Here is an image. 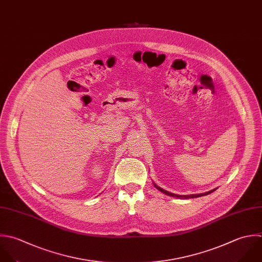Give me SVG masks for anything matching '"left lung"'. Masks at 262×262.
<instances>
[{"label": "left lung", "mask_w": 262, "mask_h": 262, "mask_svg": "<svg viewBox=\"0 0 262 262\" xmlns=\"http://www.w3.org/2000/svg\"><path fill=\"white\" fill-rule=\"evenodd\" d=\"M155 186V188L157 189V190H159L160 192H162V193H164L165 195H167V196H171V197H177V198H186V199H188V198H197V197H202V196H205V195H208V194H210V193H212L214 190H212V191H210V192H207V193H204V194H197V195H188V196H181V195H177V194H172V193H169L168 191H165V190H163V189H161L160 187H158V186H156V185H154Z\"/></svg>", "instance_id": "left-lung-1"}]
</instances>
